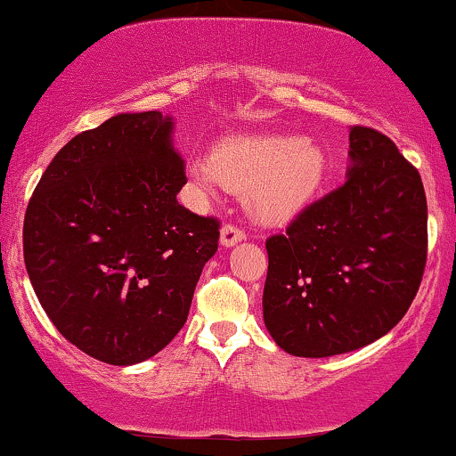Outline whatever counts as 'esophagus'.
I'll list each match as a JSON object with an SVG mask.
<instances>
[{"mask_svg": "<svg viewBox=\"0 0 456 456\" xmlns=\"http://www.w3.org/2000/svg\"><path fill=\"white\" fill-rule=\"evenodd\" d=\"M246 235L240 227H235V224H223V229H221V246L223 248H232L235 244H240Z\"/></svg>", "mask_w": 456, "mask_h": 456, "instance_id": "1", "label": "esophagus"}]
</instances>
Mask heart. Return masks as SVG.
Segmentation results:
<instances>
[{
	"label": "heart",
	"instance_id": "heart-1",
	"mask_svg": "<svg viewBox=\"0 0 456 456\" xmlns=\"http://www.w3.org/2000/svg\"><path fill=\"white\" fill-rule=\"evenodd\" d=\"M328 155L307 136L252 134L218 142L212 155L189 161L200 191H248V210L263 223H286L301 215L324 185Z\"/></svg>",
	"mask_w": 456,
	"mask_h": 456
}]
</instances>
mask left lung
<instances>
[{
    "instance_id": "obj_1",
    "label": "left lung",
    "mask_w": 456,
    "mask_h": 456,
    "mask_svg": "<svg viewBox=\"0 0 456 456\" xmlns=\"http://www.w3.org/2000/svg\"><path fill=\"white\" fill-rule=\"evenodd\" d=\"M265 326L280 349L330 357L366 347L404 318L428 258L419 170L381 132H349L347 181L267 240Z\"/></svg>"
}]
</instances>
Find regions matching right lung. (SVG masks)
Listing matches in <instances>:
<instances>
[{
  "mask_svg": "<svg viewBox=\"0 0 456 456\" xmlns=\"http://www.w3.org/2000/svg\"><path fill=\"white\" fill-rule=\"evenodd\" d=\"M175 119L119 113L54 155L27 206L22 248L52 324L94 360L132 366L185 326L218 221L178 204Z\"/></svg>",
  "mask_w": 456,
  "mask_h": 456,
  "instance_id": "add662e5",
  "label": "right lung"
}]
</instances>
